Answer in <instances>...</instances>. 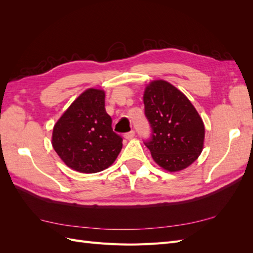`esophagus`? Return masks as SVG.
I'll list each match as a JSON object with an SVG mask.
<instances>
[{
    "instance_id": "34e87169",
    "label": "esophagus",
    "mask_w": 253,
    "mask_h": 253,
    "mask_svg": "<svg viewBox=\"0 0 253 253\" xmlns=\"http://www.w3.org/2000/svg\"><path fill=\"white\" fill-rule=\"evenodd\" d=\"M135 136V132L134 131H131V132H128V133H126L125 135H124V137H125V138L126 139H132L133 138V137Z\"/></svg>"
}]
</instances>
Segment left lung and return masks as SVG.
Here are the masks:
<instances>
[{
	"instance_id": "obj_1",
	"label": "left lung",
	"mask_w": 253,
	"mask_h": 253,
	"mask_svg": "<svg viewBox=\"0 0 253 253\" xmlns=\"http://www.w3.org/2000/svg\"><path fill=\"white\" fill-rule=\"evenodd\" d=\"M145 116L152 139L145 143L152 158L164 170L178 172L201 155L205 125L187 96L166 80H153L144 88Z\"/></svg>"
}]
</instances>
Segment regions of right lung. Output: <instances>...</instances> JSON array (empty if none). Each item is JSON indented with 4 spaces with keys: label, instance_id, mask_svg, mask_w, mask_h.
Instances as JSON below:
<instances>
[{
    "label": "right lung",
    "instance_id": "1",
    "mask_svg": "<svg viewBox=\"0 0 253 253\" xmlns=\"http://www.w3.org/2000/svg\"><path fill=\"white\" fill-rule=\"evenodd\" d=\"M103 89L87 88L75 99L53 126L51 144L71 169L93 174L108 169L122 149L104 109Z\"/></svg>",
    "mask_w": 253,
    "mask_h": 253
}]
</instances>
